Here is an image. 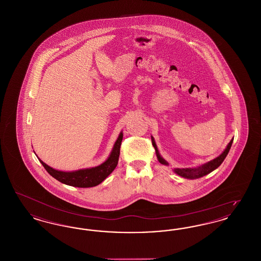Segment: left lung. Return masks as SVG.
Wrapping results in <instances>:
<instances>
[{
	"label": "left lung",
	"instance_id": "1",
	"mask_svg": "<svg viewBox=\"0 0 261 261\" xmlns=\"http://www.w3.org/2000/svg\"><path fill=\"white\" fill-rule=\"evenodd\" d=\"M151 143H152L153 148L155 149V152H156V156H158L159 162H161L162 164L168 165V163L165 162V161L162 159V156H161V154H160V152H159V150H158V148H156L155 142H154V140H153L152 137H151ZM232 143H233V139L230 141V143L228 144L227 148L225 149L223 152H222L218 158L214 159L213 161L207 162V163H205V164H203V165H201V166H199V167H197V168H175V169H174L175 173H177L178 175L184 177V178H188V179H196V178L202 177V176H204V175H206V174L211 173V171H213L214 169H216V168L223 162L225 158L227 156V154H228V152H229V150L231 149Z\"/></svg>",
	"mask_w": 261,
	"mask_h": 261
}]
</instances>
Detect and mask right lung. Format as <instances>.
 <instances>
[{
    "label": "right lung",
    "mask_w": 261,
    "mask_h": 261,
    "mask_svg": "<svg viewBox=\"0 0 261 261\" xmlns=\"http://www.w3.org/2000/svg\"><path fill=\"white\" fill-rule=\"evenodd\" d=\"M123 139L122 132L119 134L117 138L112 153L110 158L97 167L80 169L72 172H64L59 171L47 165L45 162L39 160L42 165L45 167L47 172L53 176L58 181L62 182L65 185L69 186L78 187V188H90L95 187L100 184L110 174L112 173L118 163V159L120 154V146Z\"/></svg>",
    "instance_id": "obj_1"
}]
</instances>
